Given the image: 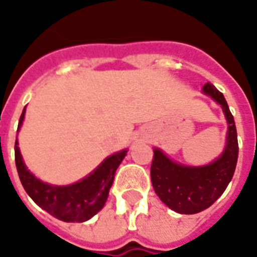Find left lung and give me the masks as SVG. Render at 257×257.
<instances>
[{
    "label": "left lung",
    "instance_id": "1",
    "mask_svg": "<svg viewBox=\"0 0 257 257\" xmlns=\"http://www.w3.org/2000/svg\"><path fill=\"white\" fill-rule=\"evenodd\" d=\"M203 92L220 104L227 121L223 153L204 166H187L170 159L162 150L154 148V191L170 210L178 214H197L212 206L231 181L238 158L237 129L225 96L211 83L204 84Z\"/></svg>",
    "mask_w": 257,
    "mask_h": 257
}]
</instances>
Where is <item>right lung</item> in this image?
<instances>
[{
    "label": "right lung",
    "instance_id": "right-lung-1",
    "mask_svg": "<svg viewBox=\"0 0 257 257\" xmlns=\"http://www.w3.org/2000/svg\"><path fill=\"white\" fill-rule=\"evenodd\" d=\"M26 107L19 121L20 131ZM128 150H122L104 159L99 166L80 181L70 185H51L35 177L23 161L19 142L15 143V159L20 181L28 196L50 215L64 222H85L103 208L114 181V174Z\"/></svg>",
    "mask_w": 257,
    "mask_h": 257
}]
</instances>
